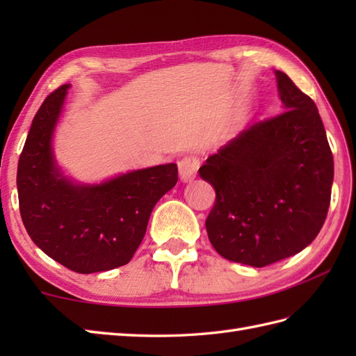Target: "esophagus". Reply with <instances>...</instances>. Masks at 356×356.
Returning <instances> with one entry per match:
<instances>
[{
	"instance_id": "34e87169",
	"label": "esophagus",
	"mask_w": 356,
	"mask_h": 356,
	"mask_svg": "<svg viewBox=\"0 0 356 356\" xmlns=\"http://www.w3.org/2000/svg\"><path fill=\"white\" fill-rule=\"evenodd\" d=\"M179 166V174H180V179L184 180V182H188V180H193L195 177V174H197V170L200 166V161L197 156H184L180 161L177 162Z\"/></svg>"
}]
</instances>
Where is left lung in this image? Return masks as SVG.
<instances>
[{
	"mask_svg": "<svg viewBox=\"0 0 356 356\" xmlns=\"http://www.w3.org/2000/svg\"><path fill=\"white\" fill-rule=\"evenodd\" d=\"M284 111L255 122L200 166L214 186L211 245L231 261L263 268L298 254L326 220L334 157L315 102L277 72Z\"/></svg>",
	"mask_w": 356,
	"mask_h": 356,
	"instance_id": "8db88e82",
	"label": "left lung"
}]
</instances>
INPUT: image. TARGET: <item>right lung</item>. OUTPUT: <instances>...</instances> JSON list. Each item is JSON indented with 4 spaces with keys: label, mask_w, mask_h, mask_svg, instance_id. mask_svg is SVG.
<instances>
[{
    "label": "right lung",
    "mask_w": 356,
    "mask_h": 356,
    "mask_svg": "<svg viewBox=\"0 0 356 356\" xmlns=\"http://www.w3.org/2000/svg\"><path fill=\"white\" fill-rule=\"evenodd\" d=\"M67 88L45 97L30 127L18 162L19 213L38 248L70 270L92 274L131 260L151 211L177 184V165L138 170L95 186L70 184L58 172L50 147Z\"/></svg>",
    "instance_id": "1"
}]
</instances>
